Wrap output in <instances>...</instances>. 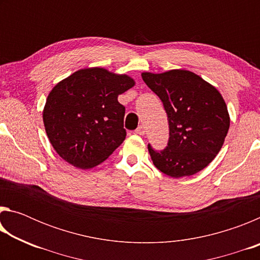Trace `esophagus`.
<instances>
[{
    "label": "esophagus",
    "mask_w": 260,
    "mask_h": 260,
    "mask_svg": "<svg viewBox=\"0 0 260 260\" xmlns=\"http://www.w3.org/2000/svg\"><path fill=\"white\" fill-rule=\"evenodd\" d=\"M135 133L139 134V135H144V134H146V128H144V126L141 125V126L138 127V128H136Z\"/></svg>",
    "instance_id": "1"
}]
</instances>
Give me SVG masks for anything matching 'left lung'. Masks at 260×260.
Returning a JSON list of instances; mask_svg holds the SVG:
<instances>
[{
    "instance_id": "8db88e82",
    "label": "left lung",
    "mask_w": 260,
    "mask_h": 260,
    "mask_svg": "<svg viewBox=\"0 0 260 260\" xmlns=\"http://www.w3.org/2000/svg\"><path fill=\"white\" fill-rule=\"evenodd\" d=\"M143 81L160 99L170 138L162 150L148 144L153 165L175 179L196 174L214 159L230 129V114L221 94L186 70L142 73Z\"/></svg>"
}]
</instances>
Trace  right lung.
Listing matches in <instances>:
<instances>
[{"mask_svg":"<svg viewBox=\"0 0 260 260\" xmlns=\"http://www.w3.org/2000/svg\"><path fill=\"white\" fill-rule=\"evenodd\" d=\"M126 74L83 69L57 83L43 110L46 133L56 152L73 166L91 169L124 142L125 107L118 95L134 86Z\"/></svg>","mask_w":260,"mask_h":260,"instance_id":"add662e5","label":"right lung"}]
</instances>
